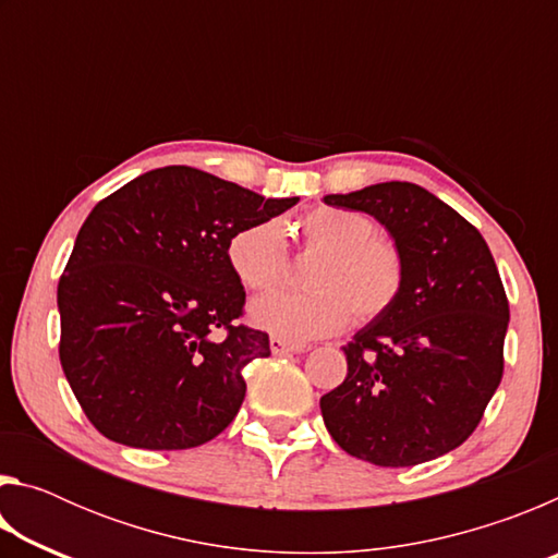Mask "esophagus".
Returning <instances> with one entry per match:
<instances>
[{
	"label": "esophagus",
	"mask_w": 558,
	"mask_h": 558,
	"mask_svg": "<svg viewBox=\"0 0 558 558\" xmlns=\"http://www.w3.org/2000/svg\"><path fill=\"white\" fill-rule=\"evenodd\" d=\"M270 352L272 354H295V352H305V344L288 342V339H282V337H270Z\"/></svg>",
	"instance_id": "obj_1"
}]
</instances>
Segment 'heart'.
I'll use <instances>...</instances> for the list:
<instances>
[{"label":"heart","instance_id":"heart-1","mask_svg":"<svg viewBox=\"0 0 558 558\" xmlns=\"http://www.w3.org/2000/svg\"><path fill=\"white\" fill-rule=\"evenodd\" d=\"M295 229L310 260L307 290H276L251 305V323L290 342L327 337L347 325L374 323L399 302L403 258L396 243L376 235L369 216L317 206ZM226 258L243 288L268 290L288 272L286 231L276 219L253 221L231 235Z\"/></svg>","mask_w":558,"mask_h":558}]
</instances>
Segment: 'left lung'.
Masks as SVG:
<instances>
[{"label": "left lung", "mask_w": 558, "mask_h": 558, "mask_svg": "<svg viewBox=\"0 0 558 558\" xmlns=\"http://www.w3.org/2000/svg\"><path fill=\"white\" fill-rule=\"evenodd\" d=\"M325 204L374 216L405 272L399 302L342 347L347 379L319 399L329 436L381 468L446 456L472 436L502 381L509 302L493 253L418 184H372Z\"/></svg>", "instance_id": "obj_1"}]
</instances>
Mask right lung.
Segmentation results:
<instances>
[{
	"label": "right lung",
	"instance_id": "1",
	"mask_svg": "<svg viewBox=\"0 0 558 558\" xmlns=\"http://www.w3.org/2000/svg\"><path fill=\"white\" fill-rule=\"evenodd\" d=\"M295 204L184 165L140 174L96 204L59 280V356L102 436L186 450L235 418L243 366L268 356L270 339L239 323L245 290L226 245Z\"/></svg>",
	"mask_w": 558,
	"mask_h": 558
}]
</instances>
